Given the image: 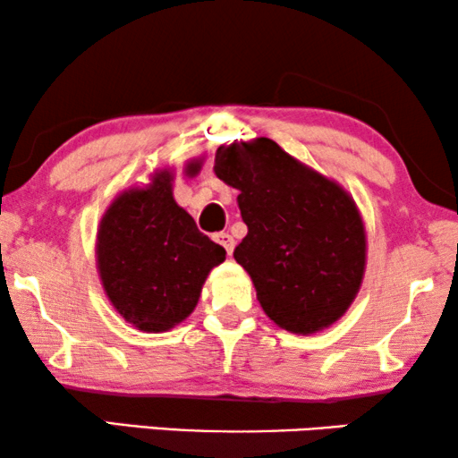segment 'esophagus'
<instances>
[{
  "label": "esophagus",
  "instance_id": "34e87169",
  "mask_svg": "<svg viewBox=\"0 0 458 458\" xmlns=\"http://www.w3.org/2000/svg\"><path fill=\"white\" fill-rule=\"evenodd\" d=\"M215 242L216 243H221V246L227 250V254L231 256V252H233V248H235V240L233 237H231L229 233H225V231H221V233H216L215 235Z\"/></svg>",
  "mask_w": 458,
  "mask_h": 458
}]
</instances>
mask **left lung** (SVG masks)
<instances>
[{
  "label": "left lung",
  "mask_w": 458,
  "mask_h": 458,
  "mask_svg": "<svg viewBox=\"0 0 458 458\" xmlns=\"http://www.w3.org/2000/svg\"><path fill=\"white\" fill-rule=\"evenodd\" d=\"M215 173L240 190L248 235L233 259L267 317L302 335L334 325L359 293L367 260L365 225L348 191L267 137L218 148Z\"/></svg>",
  "instance_id": "1"
}]
</instances>
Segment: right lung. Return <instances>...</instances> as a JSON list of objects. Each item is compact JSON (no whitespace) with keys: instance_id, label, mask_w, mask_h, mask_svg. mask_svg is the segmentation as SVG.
Instances as JSON below:
<instances>
[{"instance_id":"obj_1","label":"right lung","mask_w":458,"mask_h":458,"mask_svg":"<svg viewBox=\"0 0 458 458\" xmlns=\"http://www.w3.org/2000/svg\"><path fill=\"white\" fill-rule=\"evenodd\" d=\"M185 171L196 174L199 162ZM96 254L99 279L118 315L158 334L191 315L206 277L227 252L174 202L173 173L165 168L148 187L123 191L110 204Z\"/></svg>"}]
</instances>
